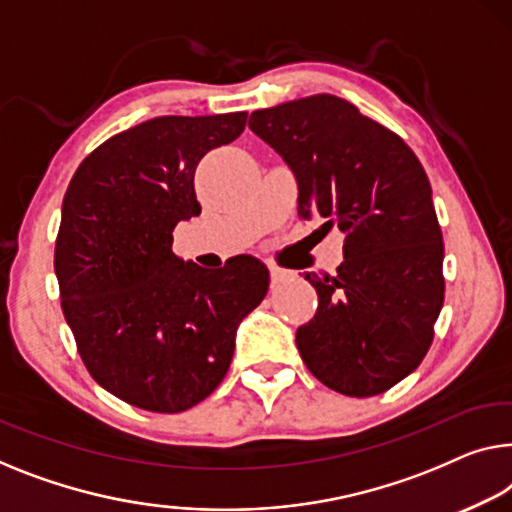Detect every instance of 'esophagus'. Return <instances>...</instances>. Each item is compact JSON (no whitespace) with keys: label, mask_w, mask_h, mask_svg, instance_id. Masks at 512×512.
I'll list each match as a JSON object with an SVG mask.
<instances>
[{"label":"esophagus","mask_w":512,"mask_h":512,"mask_svg":"<svg viewBox=\"0 0 512 512\" xmlns=\"http://www.w3.org/2000/svg\"><path fill=\"white\" fill-rule=\"evenodd\" d=\"M269 271H271V285H273V287L280 285L282 280H287V273L282 271V269H278L276 264H269Z\"/></svg>","instance_id":"esophagus-1"}]
</instances>
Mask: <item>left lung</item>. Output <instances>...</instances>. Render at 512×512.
<instances>
[{"mask_svg": "<svg viewBox=\"0 0 512 512\" xmlns=\"http://www.w3.org/2000/svg\"><path fill=\"white\" fill-rule=\"evenodd\" d=\"M299 186V216L345 234L338 276L317 289L315 317L296 331L303 363L352 398L388 391L432 345L444 305V241L421 160L356 105L317 94L250 114Z\"/></svg>", "mask_w": 512, "mask_h": 512, "instance_id": "1", "label": "left lung"}]
</instances>
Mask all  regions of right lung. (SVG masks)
Here are the masks:
<instances>
[{
    "label": "right lung",
    "instance_id": "1",
    "mask_svg": "<svg viewBox=\"0 0 512 512\" xmlns=\"http://www.w3.org/2000/svg\"><path fill=\"white\" fill-rule=\"evenodd\" d=\"M246 117L149 119L91 151L68 183L61 310L89 375L133 407L177 414L216 391L241 319L269 289L255 257L209 271L172 253L174 227L202 211L197 163L236 140Z\"/></svg>",
    "mask_w": 512,
    "mask_h": 512
}]
</instances>
